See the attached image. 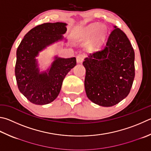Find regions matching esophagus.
Listing matches in <instances>:
<instances>
[{
	"label": "esophagus",
	"mask_w": 151,
	"mask_h": 151,
	"mask_svg": "<svg viewBox=\"0 0 151 151\" xmlns=\"http://www.w3.org/2000/svg\"><path fill=\"white\" fill-rule=\"evenodd\" d=\"M84 59V55L83 54H79L76 56V61L77 63H82Z\"/></svg>",
	"instance_id": "1"
}]
</instances>
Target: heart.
<instances>
[{
  "mask_svg": "<svg viewBox=\"0 0 151 151\" xmlns=\"http://www.w3.org/2000/svg\"><path fill=\"white\" fill-rule=\"evenodd\" d=\"M98 27H99V25L97 24H93L90 25L89 26H88L86 29H85V36L88 38L92 37L96 32L98 30ZM105 34L106 31L104 29L102 28L98 30L95 37L96 42L97 43H100L102 42L104 39V37H105Z\"/></svg>",
  "mask_w": 151,
  "mask_h": 151,
  "instance_id": "b5f03b06",
  "label": "heart"
}]
</instances>
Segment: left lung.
<instances>
[{"label":"left lung","mask_w":151,"mask_h":151,"mask_svg":"<svg viewBox=\"0 0 151 151\" xmlns=\"http://www.w3.org/2000/svg\"><path fill=\"white\" fill-rule=\"evenodd\" d=\"M114 28L106 45L83 63L87 97L104 107L113 106L127 97L135 78L133 48L125 33L116 26Z\"/></svg>","instance_id":"1"}]
</instances>
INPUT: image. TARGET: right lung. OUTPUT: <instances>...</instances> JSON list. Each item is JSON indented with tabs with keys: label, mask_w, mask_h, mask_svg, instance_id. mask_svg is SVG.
Here are the masks:
<instances>
[{
	"label": "right lung",
	"mask_w": 151,
	"mask_h": 151,
	"mask_svg": "<svg viewBox=\"0 0 151 151\" xmlns=\"http://www.w3.org/2000/svg\"><path fill=\"white\" fill-rule=\"evenodd\" d=\"M67 24L44 23L27 33L16 51L15 76L20 92L30 102L45 105L58 96L65 76L76 65V58L55 57L47 71L40 73L35 57L52 43L63 39Z\"/></svg>",
	"instance_id": "1"
}]
</instances>
